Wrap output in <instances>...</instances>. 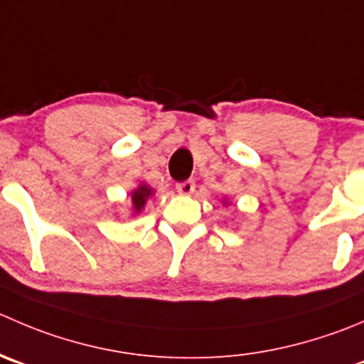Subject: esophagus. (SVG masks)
Here are the masks:
<instances>
[{"instance_id": "34e87169", "label": "esophagus", "mask_w": 364, "mask_h": 364, "mask_svg": "<svg viewBox=\"0 0 364 364\" xmlns=\"http://www.w3.org/2000/svg\"><path fill=\"white\" fill-rule=\"evenodd\" d=\"M176 190H178V193H181V196H190V193H193V190H196V181L193 179H186V181H181L176 185Z\"/></svg>"}]
</instances>
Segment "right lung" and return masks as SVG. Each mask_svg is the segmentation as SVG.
<instances>
[{"label":"right lung","mask_w":364,"mask_h":364,"mask_svg":"<svg viewBox=\"0 0 364 364\" xmlns=\"http://www.w3.org/2000/svg\"><path fill=\"white\" fill-rule=\"evenodd\" d=\"M153 196V188H149L147 185H140L139 188L132 192V200H133V213H140L142 208L146 206L147 199Z\"/></svg>","instance_id":"add662e5"}]
</instances>
